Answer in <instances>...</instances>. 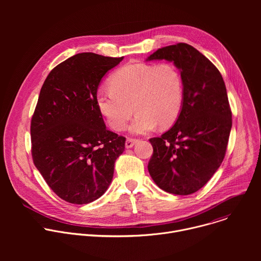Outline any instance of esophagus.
I'll use <instances>...</instances> for the list:
<instances>
[{
	"label": "esophagus",
	"instance_id": "obj_1",
	"mask_svg": "<svg viewBox=\"0 0 261 261\" xmlns=\"http://www.w3.org/2000/svg\"><path fill=\"white\" fill-rule=\"evenodd\" d=\"M138 141H139L138 139H134V138H128V139L126 140L125 146H126L127 148H131V147H133V146H134V144H136Z\"/></svg>",
	"mask_w": 261,
	"mask_h": 261
}]
</instances>
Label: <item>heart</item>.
Segmentation results:
<instances>
[{
    "label": "heart",
    "mask_w": 261,
    "mask_h": 261,
    "mask_svg": "<svg viewBox=\"0 0 261 261\" xmlns=\"http://www.w3.org/2000/svg\"><path fill=\"white\" fill-rule=\"evenodd\" d=\"M110 89L97 92L96 104L108 126L116 131L126 128L134 109L137 113L129 130L145 134L158 125L171 126L184 103V81L170 63L159 65L130 63L110 79Z\"/></svg>",
    "instance_id": "b5f03b06"
}]
</instances>
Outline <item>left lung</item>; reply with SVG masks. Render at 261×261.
<instances>
[{"label": "left lung", "instance_id": "8db88e82", "mask_svg": "<svg viewBox=\"0 0 261 261\" xmlns=\"http://www.w3.org/2000/svg\"><path fill=\"white\" fill-rule=\"evenodd\" d=\"M154 60L174 64L185 95L174 125L150 139L154 153L147 169L162 190L189 195L203 187L225 157L232 126L226 87L216 66L187 43L159 48L146 59Z\"/></svg>", "mask_w": 261, "mask_h": 261}]
</instances>
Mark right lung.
Masks as SVG:
<instances>
[{
    "label": "right lung",
    "mask_w": 261,
    "mask_h": 261,
    "mask_svg": "<svg viewBox=\"0 0 261 261\" xmlns=\"http://www.w3.org/2000/svg\"><path fill=\"white\" fill-rule=\"evenodd\" d=\"M123 59L77 54L55 67L41 88L31 122L32 157L67 202L101 197L125 150L126 138L106 129L96 104L101 80Z\"/></svg>",
    "instance_id": "1"
}]
</instances>
